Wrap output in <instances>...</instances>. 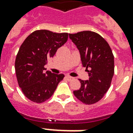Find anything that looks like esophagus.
Segmentation results:
<instances>
[{"label": "esophagus", "instance_id": "34e87169", "mask_svg": "<svg viewBox=\"0 0 133 133\" xmlns=\"http://www.w3.org/2000/svg\"><path fill=\"white\" fill-rule=\"evenodd\" d=\"M65 78H67V80H68V81H72V79H73V78H72V77H71V76H69V75H66V76H65Z\"/></svg>", "mask_w": 133, "mask_h": 133}]
</instances>
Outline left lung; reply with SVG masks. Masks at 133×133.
Returning <instances> with one entry per match:
<instances>
[{"instance_id": "1", "label": "left lung", "mask_w": 133, "mask_h": 133, "mask_svg": "<svg viewBox=\"0 0 133 133\" xmlns=\"http://www.w3.org/2000/svg\"><path fill=\"white\" fill-rule=\"evenodd\" d=\"M80 52L83 66L89 75L87 81L79 80L81 88L73 91L78 100L91 105L101 100L108 90L114 75V56L104 38L92 31L69 34Z\"/></svg>"}]
</instances>
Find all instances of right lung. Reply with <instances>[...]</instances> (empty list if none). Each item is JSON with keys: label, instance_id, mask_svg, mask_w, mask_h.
I'll use <instances>...</instances> for the list:
<instances>
[{"label": "right lung", "instance_id": "right-lung-1", "mask_svg": "<svg viewBox=\"0 0 133 133\" xmlns=\"http://www.w3.org/2000/svg\"><path fill=\"white\" fill-rule=\"evenodd\" d=\"M67 33H56L47 30H35L20 47L15 62L16 77L25 96L34 103L49 99L63 74H54L44 66L57 50L67 42Z\"/></svg>", "mask_w": 133, "mask_h": 133}]
</instances>
